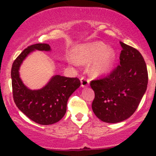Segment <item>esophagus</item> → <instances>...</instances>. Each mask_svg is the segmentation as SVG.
<instances>
[{
	"instance_id": "esophagus-1",
	"label": "esophagus",
	"mask_w": 156,
	"mask_h": 156,
	"mask_svg": "<svg viewBox=\"0 0 156 156\" xmlns=\"http://www.w3.org/2000/svg\"><path fill=\"white\" fill-rule=\"evenodd\" d=\"M89 80L87 78H84V77H82L81 78V87H87L89 86Z\"/></svg>"
}]
</instances>
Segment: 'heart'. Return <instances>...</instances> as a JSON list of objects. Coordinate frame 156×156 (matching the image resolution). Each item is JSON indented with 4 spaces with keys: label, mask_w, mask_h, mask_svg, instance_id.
Listing matches in <instances>:
<instances>
[{
    "label": "heart",
    "mask_w": 156,
    "mask_h": 156,
    "mask_svg": "<svg viewBox=\"0 0 156 156\" xmlns=\"http://www.w3.org/2000/svg\"><path fill=\"white\" fill-rule=\"evenodd\" d=\"M72 55L76 60L69 58V63L76 65V61L80 63L91 62L90 71L97 75L109 72L116 58L115 50L107 48L105 44L100 41L77 45L72 49Z\"/></svg>",
    "instance_id": "heart-1"
}]
</instances>
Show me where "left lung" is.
<instances>
[{
	"instance_id": "8db88e82",
	"label": "left lung",
	"mask_w": 156,
	"mask_h": 156,
	"mask_svg": "<svg viewBox=\"0 0 156 156\" xmlns=\"http://www.w3.org/2000/svg\"><path fill=\"white\" fill-rule=\"evenodd\" d=\"M120 44L119 66L106 78L90 82L95 93L93 112L106 123H119L130 118L147 88L148 72L143 56L123 42Z\"/></svg>"
}]
</instances>
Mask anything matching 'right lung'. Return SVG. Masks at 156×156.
I'll return each mask as SVG.
<instances>
[{
	"label": "right lung",
	"mask_w": 156,
	"mask_h": 156,
	"mask_svg": "<svg viewBox=\"0 0 156 156\" xmlns=\"http://www.w3.org/2000/svg\"><path fill=\"white\" fill-rule=\"evenodd\" d=\"M35 50L50 51L51 48L48 44L31 45L15 59L11 69L13 100L19 109L31 121L42 125H53L65 115L69 97L81 82L77 78L55 75L41 89H30L22 81L20 69L26 58Z\"/></svg>",
	"instance_id": "add662e5"
}]
</instances>
